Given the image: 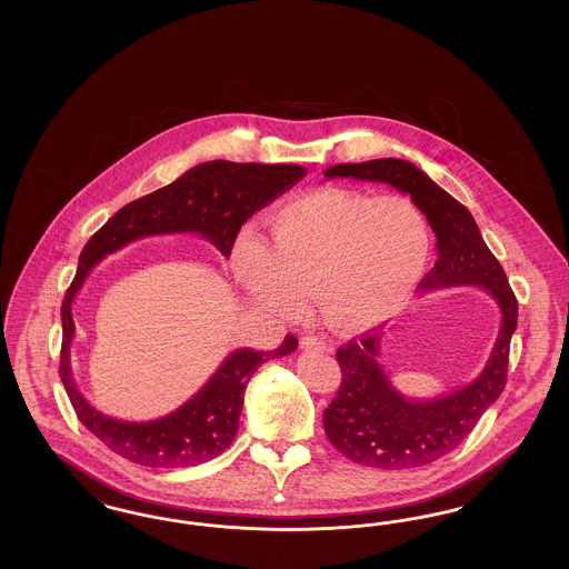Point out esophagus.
I'll use <instances>...</instances> for the list:
<instances>
[{"instance_id": "obj_1", "label": "esophagus", "mask_w": 569, "mask_h": 569, "mask_svg": "<svg viewBox=\"0 0 569 569\" xmlns=\"http://www.w3.org/2000/svg\"><path fill=\"white\" fill-rule=\"evenodd\" d=\"M300 350L305 352H311V350H322V352H332V346L320 339V337H302L300 339Z\"/></svg>"}]
</instances>
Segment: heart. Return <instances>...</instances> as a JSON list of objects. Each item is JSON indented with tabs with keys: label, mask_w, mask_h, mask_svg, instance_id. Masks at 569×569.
I'll return each instance as SVG.
<instances>
[{
	"label": "heart",
	"mask_w": 569,
	"mask_h": 569,
	"mask_svg": "<svg viewBox=\"0 0 569 569\" xmlns=\"http://www.w3.org/2000/svg\"><path fill=\"white\" fill-rule=\"evenodd\" d=\"M267 237L241 239L232 269L258 305L288 313L311 292L335 330H365L392 318L416 292L431 256L427 217L407 196L305 193L267 217Z\"/></svg>",
	"instance_id": "heart-1"
}]
</instances>
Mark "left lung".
I'll return each mask as SVG.
<instances>
[{"label":"left lung","mask_w":569,"mask_h":569,"mask_svg":"<svg viewBox=\"0 0 569 569\" xmlns=\"http://www.w3.org/2000/svg\"><path fill=\"white\" fill-rule=\"evenodd\" d=\"M325 177L378 181L409 193L437 237V262L420 281V292L476 286L488 292L501 311V328L482 373L459 390L429 401L401 395L386 376L379 365L383 332L371 330L337 352L343 379L325 411L330 443L367 467H425L460 446L503 392L518 322L515 292L473 216L416 163L399 158L335 163L326 168Z\"/></svg>","instance_id":"1"}]
</instances>
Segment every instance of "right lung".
I'll use <instances>...</instances> for the list:
<instances>
[{
    "label": "right lung",
    "instance_id": "add662e5",
    "mask_svg": "<svg viewBox=\"0 0 569 569\" xmlns=\"http://www.w3.org/2000/svg\"><path fill=\"white\" fill-rule=\"evenodd\" d=\"M297 163H237L226 160L198 163L174 183L151 191L119 209L89 239L79 258V269L61 305V362L59 378L82 425L112 452L144 467H191L213 460L230 448L239 431L247 383L256 369L272 358L297 350V337L286 335L274 352L241 348L228 353L209 381L188 403L147 422H128L91 406L72 378L70 346L74 339L72 302L93 267L144 237L200 234L230 258L232 244L244 221L286 193L302 179Z\"/></svg>",
    "mask_w": 569,
    "mask_h": 569
}]
</instances>
